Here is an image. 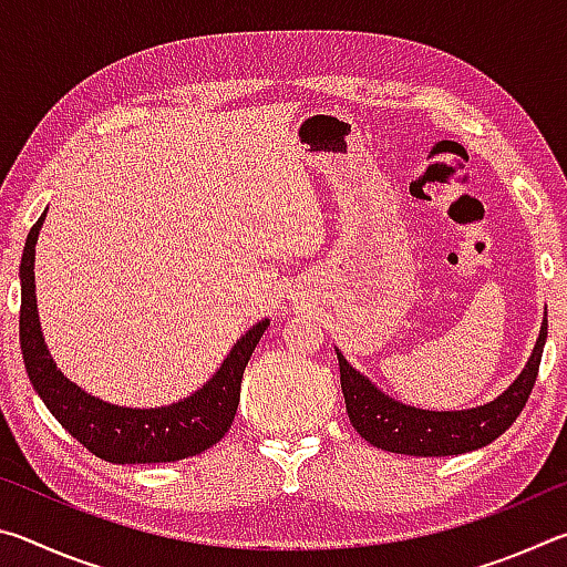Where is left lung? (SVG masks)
<instances>
[{
  "mask_svg": "<svg viewBox=\"0 0 567 567\" xmlns=\"http://www.w3.org/2000/svg\"><path fill=\"white\" fill-rule=\"evenodd\" d=\"M545 338H548V320L540 324L530 360L503 395H497L487 405L445 412L402 405L360 375L338 350L340 385L348 417L370 445L388 450V453L443 457L491 445L513 425L530 398L537 370H540Z\"/></svg>",
  "mask_w": 567,
  "mask_h": 567,
  "instance_id": "obj_1",
  "label": "left lung"
}]
</instances>
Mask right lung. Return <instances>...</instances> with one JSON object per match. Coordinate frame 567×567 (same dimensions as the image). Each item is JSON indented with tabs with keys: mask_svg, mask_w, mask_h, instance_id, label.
Wrapping results in <instances>:
<instances>
[{
	"mask_svg": "<svg viewBox=\"0 0 567 567\" xmlns=\"http://www.w3.org/2000/svg\"><path fill=\"white\" fill-rule=\"evenodd\" d=\"M47 213L30 229L19 265L22 282V307H19V344L27 375L40 392L44 405L60 420V425L76 437L92 455L117 465L140 463H175L205 453L217 445L233 427L239 405V385L249 358L270 320L249 328L207 380V385L189 398L172 402L167 408H120L110 405L66 380L52 360L42 338L40 315L34 295V245L40 237Z\"/></svg>",
	"mask_w": 567,
	"mask_h": 567,
	"instance_id": "right-lung-1",
	"label": "right lung"
}]
</instances>
